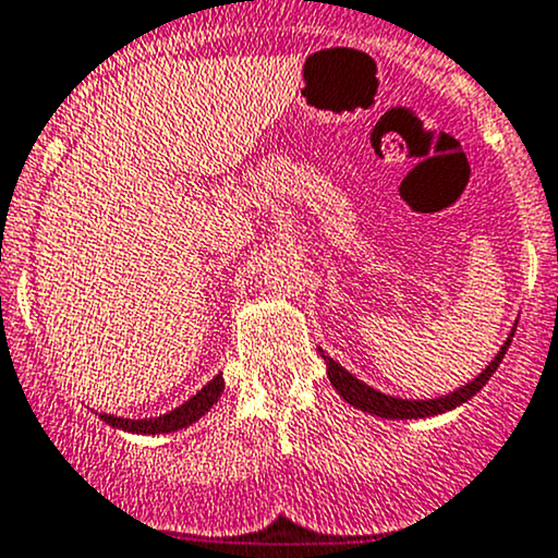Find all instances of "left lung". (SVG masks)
<instances>
[{
    "instance_id": "1",
    "label": "left lung",
    "mask_w": 558,
    "mask_h": 558,
    "mask_svg": "<svg viewBox=\"0 0 558 558\" xmlns=\"http://www.w3.org/2000/svg\"><path fill=\"white\" fill-rule=\"evenodd\" d=\"M511 337H508V342L502 344L500 353L495 355V361H492L489 366H486L484 372L473 379V383L462 385L460 390L449 392V396H444V398H433V401H403V398L385 396V392L363 385L361 379L353 377V374L344 372V368L339 366L337 361H331L328 355H324V361H326V372H328V379H331V385L337 387L339 396H342L348 403H353L355 409H361V412H368V414H377V417H387V420H417V417H433V414L449 412V409L471 401L481 387L489 383V377L495 374V368L500 366L502 355H506L508 344H511Z\"/></svg>"
}]
</instances>
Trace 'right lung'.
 I'll list each match as a JSON object with an SVG mask.
<instances>
[{
    "label": "right lung",
    "instance_id": "1",
    "mask_svg": "<svg viewBox=\"0 0 558 558\" xmlns=\"http://www.w3.org/2000/svg\"><path fill=\"white\" fill-rule=\"evenodd\" d=\"M221 390H225V379L221 374H216L208 385L203 387L197 396H192L190 401L181 403L179 409H173L171 414H162V417L155 420H122V417H111V414H101L104 422H109L111 427H122V430H131V433H173L181 430V427L192 425L195 420H201L216 401H219Z\"/></svg>",
    "mask_w": 558,
    "mask_h": 558
}]
</instances>
